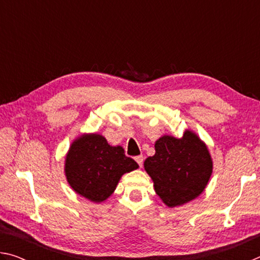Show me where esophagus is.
<instances>
[{
    "label": "esophagus",
    "mask_w": 260,
    "mask_h": 260,
    "mask_svg": "<svg viewBox=\"0 0 260 260\" xmlns=\"http://www.w3.org/2000/svg\"><path fill=\"white\" fill-rule=\"evenodd\" d=\"M143 159H144L143 156H136L135 157V160L140 165V167H142V165H143Z\"/></svg>",
    "instance_id": "obj_1"
}]
</instances>
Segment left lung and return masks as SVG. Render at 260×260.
Segmentation results:
<instances>
[{"label": "left lung", "instance_id": "1", "mask_svg": "<svg viewBox=\"0 0 260 260\" xmlns=\"http://www.w3.org/2000/svg\"><path fill=\"white\" fill-rule=\"evenodd\" d=\"M156 153L144 160L155 191L164 203L174 208L200 196L212 174L208 147L191 131L181 139L164 135L155 143Z\"/></svg>", "mask_w": 260, "mask_h": 260}]
</instances>
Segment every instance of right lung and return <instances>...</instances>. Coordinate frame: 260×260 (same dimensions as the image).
I'll list each match as a JSON object with an SVG mask.
<instances>
[{"instance_id":"obj_1","label":"right lung","mask_w":260,"mask_h":260,"mask_svg":"<svg viewBox=\"0 0 260 260\" xmlns=\"http://www.w3.org/2000/svg\"><path fill=\"white\" fill-rule=\"evenodd\" d=\"M138 167L122 147L110 146L102 135L85 134L70 147L65 175L74 191L99 203L114 191L122 174Z\"/></svg>"}]
</instances>
